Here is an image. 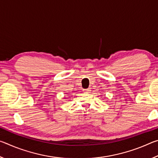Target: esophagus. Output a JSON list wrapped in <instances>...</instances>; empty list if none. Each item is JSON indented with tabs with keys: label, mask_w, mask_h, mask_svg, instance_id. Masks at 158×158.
<instances>
[{
	"label": "esophagus",
	"mask_w": 158,
	"mask_h": 158,
	"mask_svg": "<svg viewBox=\"0 0 158 158\" xmlns=\"http://www.w3.org/2000/svg\"><path fill=\"white\" fill-rule=\"evenodd\" d=\"M83 91H84V93H89L90 91V89H84L83 90Z\"/></svg>",
	"instance_id": "esophagus-1"
}]
</instances>
